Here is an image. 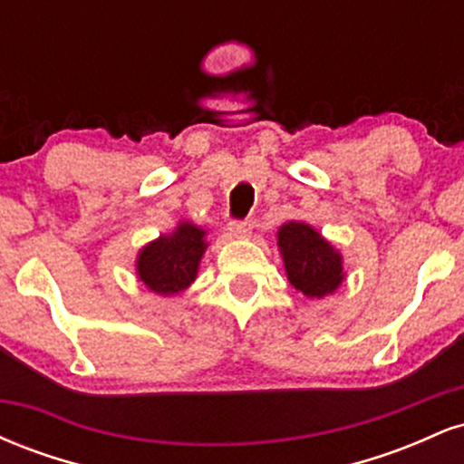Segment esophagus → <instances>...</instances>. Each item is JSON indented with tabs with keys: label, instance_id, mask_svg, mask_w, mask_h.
Masks as SVG:
<instances>
[{
	"label": "esophagus",
	"instance_id": "34e87169",
	"mask_svg": "<svg viewBox=\"0 0 464 464\" xmlns=\"http://www.w3.org/2000/svg\"><path fill=\"white\" fill-rule=\"evenodd\" d=\"M228 236L237 237V239L248 237V236H250V222H248V220H244V222H231V225H228Z\"/></svg>",
	"mask_w": 464,
	"mask_h": 464
}]
</instances>
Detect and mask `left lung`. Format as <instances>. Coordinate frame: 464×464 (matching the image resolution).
I'll use <instances>...</instances> for the list:
<instances>
[{
    "instance_id": "1",
    "label": "left lung",
    "mask_w": 464,
    "mask_h": 464,
    "mask_svg": "<svg viewBox=\"0 0 464 464\" xmlns=\"http://www.w3.org/2000/svg\"><path fill=\"white\" fill-rule=\"evenodd\" d=\"M276 246L287 281L307 299H324L343 285V253L318 228L303 220L285 222L276 231Z\"/></svg>"
}]
</instances>
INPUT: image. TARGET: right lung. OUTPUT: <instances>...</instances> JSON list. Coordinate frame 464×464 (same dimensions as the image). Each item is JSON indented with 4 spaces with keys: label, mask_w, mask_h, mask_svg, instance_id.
<instances>
[{
    "label": "right lung",
    "mask_w": 464,
    "mask_h": 464,
    "mask_svg": "<svg viewBox=\"0 0 464 464\" xmlns=\"http://www.w3.org/2000/svg\"><path fill=\"white\" fill-rule=\"evenodd\" d=\"M207 231L189 220H180L174 231L161 233L140 248L135 259L137 279L159 296H174L194 284L205 255Z\"/></svg>",
    "instance_id": "1"
}]
</instances>
